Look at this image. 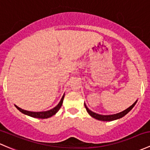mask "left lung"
Returning <instances> with one entry per match:
<instances>
[{
	"label": "left lung",
	"instance_id": "8db88e82",
	"mask_svg": "<svg viewBox=\"0 0 150 150\" xmlns=\"http://www.w3.org/2000/svg\"><path fill=\"white\" fill-rule=\"evenodd\" d=\"M137 100L134 102L133 104H132L131 106H129L128 108H127L126 110L124 111H121L120 113H116V114H112V115H101V114H98V113H96L95 112H93L92 111L89 109L87 106H86V103H85V107L86 108V111H88V113H89L90 116H92L93 118L94 119H98V120H100V121H113V120H116V119H119L122 118L123 116H125L126 114H127L133 108V107L134 106L135 104L137 103Z\"/></svg>",
	"mask_w": 150,
	"mask_h": 150
}]
</instances>
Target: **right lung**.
<instances>
[{"instance_id":"obj_1","label":"right lung","mask_w":150,"mask_h":150,"mask_svg":"<svg viewBox=\"0 0 150 150\" xmlns=\"http://www.w3.org/2000/svg\"><path fill=\"white\" fill-rule=\"evenodd\" d=\"M64 97V94L63 95L62 98H61L60 101H59V103L57 104V105H56V106H55L54 108H53L52 109H50L47 111L34 112V111H26V110L22 109V108L17 106L16 105H15V106L16 108L18 110H19L21 113H23V114L27 115V116H31V117H34V118H38V119H47V118H50L51 117V116H54V115L56 114V113L59 111L60 107L62 106Z\"/></svg>"}]
</instances>
